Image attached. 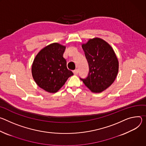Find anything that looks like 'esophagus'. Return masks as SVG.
<instances>
[{
  "mask_svg": "<svg viewBox=\"0 0 146 146\" xmlns=\"http://www.w3.org/2000/svg\"><path fill=\"white\" fill-rule=\"evenodd\" d=\"M73 72H74V74L76 75V74H78V70L76 69V70H74V71H73Z\"/></svg>",
  "mask_w": 146,
  "mask_h": 146,
  "instance_id": "1",
  "label": "esophagus"
}]
</instances>
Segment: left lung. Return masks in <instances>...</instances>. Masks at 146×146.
<instances>
[{
    "label": "left lung",
    "mask_w": 146,
    "mask_h": 146,
    "mask_svg": "<svg viewBox=\"0 0 146 146\" xmlns=\"http://www.w3.org/2000/svg\"><path fill=\"white\" fill-rule=\"evenodd\" d=\"M89 64V71L80 78L93 93H100L110 86L118 72L119 62L112 47L99 38L89 39L82 45Z\"/></svg>",
    "instance_id": "1"
}]
</instances>
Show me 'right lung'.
I'll use <instances>...</instances> for the list:
<instances>
[{"mask_svg":"<svg viewBox=\"0 0 146 146\" xmlns=\"http://www.w3.org/2000/svg\"><path fill=\"white\" fill-rule=\"evenodd\" d=\"M66 46L53 43L44 47L36 56L32 66V75L36 84L49 93L57 92L73 75L63 57Z\"/></svg>","mask_w":146,"mask_h":146,"instance_id":"obj_1","label":"right lung"}]
</instances>
